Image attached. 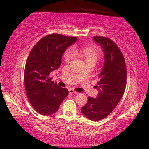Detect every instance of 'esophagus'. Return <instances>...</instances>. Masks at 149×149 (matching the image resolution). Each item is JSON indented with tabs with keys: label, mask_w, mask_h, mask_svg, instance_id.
<instances>
[{
	"label": "esophagus",
	"mask_w": 149,
	"mask_h": 149,
	"mask_svg": "<svg viewBox=\"0 0 149 149\" xmlns=\"http://www.w3.org/2000/svg\"><path fill=\"white\" fill-rule=\"evenodd\" d=\"M69 93L70 94H77V92H75L74 89H69Z\"/></svg>",
	"instance_id": "esophagus-1"
}]
</instances>
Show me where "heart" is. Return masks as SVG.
Wrapping results in <instances>:
<instances>
[{"label":"heart","mask_w":149,"mask_h":149,"mask_svg":"<svg viewBox=\"0 0 149 149\" xmlns=\"http://www.w3.org/2000/svg\"><path fill=\"white\" fill-rule=\"evenodd\" d=\"M72 52L84 60L85 62H93L95 63L99 58V51L96 48L85 47L79 49L76 47H74L73 48L72 51V50L68 49L64 52V59L66 62H68L72 60L73 56Z\"/></svg>","instance_id":"b5f03b06"}]
</instances>
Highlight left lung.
<instances>
[{
    "instance_id": "obj_1",
    "label": "left lung",
    "mask_w": 149,
    "mask_h": 149,
    "mask_svg": "<svg viewBox=\"0 0 149 149\" xmlns=\"http://www.w3.org/2000/svg\"><path fill=\"white\" fill-rule=\"evenodd\" d=\"M93 40L102 47L104 64L96 86L99 94L96 99L89 97L81 112L88 119L97 122L107 117L122 99L126 87L127 70L122 52L114 41L100 36L94 37Z\"/></svg>"
}]
</instances>
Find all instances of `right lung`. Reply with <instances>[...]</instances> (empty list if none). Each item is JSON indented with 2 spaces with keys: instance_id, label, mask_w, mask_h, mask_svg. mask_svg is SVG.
Listing matches in <instances>:
<instances>
[{
  "instance_id": "right-lung-1",
  "label": "right lung",
  "mask_w": 149,
  "mask_h": 149,
  "mask_svg": "<svg viewBox=\"0 0 149 149\" xmlns=\"http://www.w3.org/2000/svg\"><path fill=\"white\" fill-rule=\"evenodd\" d=\"M77 37L51 34L42 37L30 52L24 70V82L29 101L42 115L57 112L68 90L52 81L50 72L60 67L65 50Z\"/></svg>"
}]
</instances>
